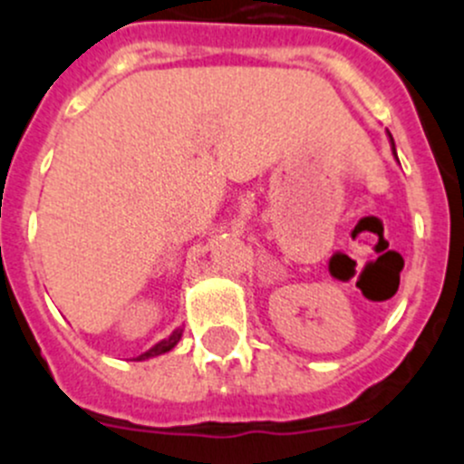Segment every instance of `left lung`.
I'll list each match as a JSON object with an SVG mask.
<instances>
[{
    "mask_svg": "<svg viewBox=\"0 0 464 464\" xmlns=\"http://www.w3.org/2000/svg\"><path fill=\"white\" fill-rule=\"evenodd\" d=\"M390 140H392V137H390ZM392 150H394V141H392Z\"/></svg>",
    "mask_w": 464,
    "mask_h": 464,
    "instance_id": "left-lung-1",
    "label": "left lung"
}]
</instances>
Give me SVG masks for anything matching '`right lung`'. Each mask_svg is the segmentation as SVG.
I'll return each instance as SVG.
<instances>
[{"instance_id":"right-lung-1","label":"right lung","mask_w":464,"mask_h":464,"mask_svg":"<svg viewBox=\"0 0 464 464\" xmlns=\"http://www.w3.org/2000/svg\"><path fill=\"white\" fill-rule=\"evenodd\" d=\"M180 336H182V332H173L171 336L167 338V341H162V343H158V345L155 347H150L149 352H144V354L141 356H137V361H144V359H150V356H158V354H164V352H169V350H173V347L178 345V341H180Z\"/></svg>"}]
</instances>
